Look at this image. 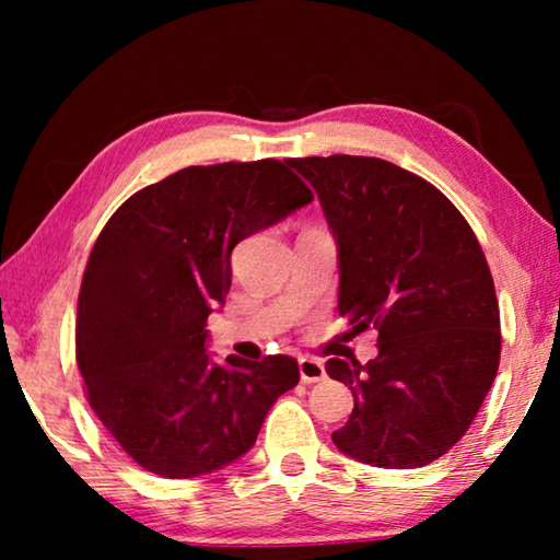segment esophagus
Masks as SVG:
<instances>
[{"mask_svg": "<svg viewBox=\"0 0 560 560\" xmlns=\"http://www.w3.org/2000/svg\"><path fill=\"white\" fill-rule=\"evenodd\" d=\"M299 373H301V381L303 383H320V381H326L324 363H320V360H316V358H308V355L299 358Z\"/></svg>", "mask_w": 560, "mask_h": 560, "instance_id": "1", "label": "esophagus"}]
</instances>
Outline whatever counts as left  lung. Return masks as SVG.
<instances>
[{
	"label": "left lung",
	"instance_id": "8db88e82",
	"mask_svg": "<svg viewBox=\"0 0 560 560\" xmlns=\"http://www.w3.org/2000/svg\"><path fill=\"white\" fill-rule=\"evenodd\" d=\"M338 246V311L377 355L330 358L353 390L336 447L385 469L424 467L469 430L494 383L499 303L471 226L428 179L381 158H293Z\"/></svg>",
	"mask_w": 560,
	"mask_h": 560
}]
</instances>
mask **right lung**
Masks as SVG:
<instances>
[{"label":"right lung","instance_id":"1","mask_svg":"<svg viewBox=\"0 0 560 560\" xmlns=\"http://www.w3.org/2000/svg\"><path fill=\"white\" fill-rule=\"evenodd\" d=\"M314 200L279 160L185 167L122 202L83 271L75 363L98 420L140 467L192 479L252 450L289 355L207 353V316L232 287V249Z\"/></svg>","mask_w":560,"mask_h":560}]
</instances>
